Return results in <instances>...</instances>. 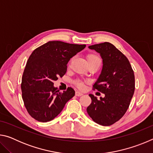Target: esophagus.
I'll return each instance as SVG.
<instances>
[{
    "instance_id": "esophagus-1",
    "label": "esophagus",
    "mask_w": 153,
    "mask_h": 153,
    "mask_svg": "<svg viewBox=\"0 0 153 153\" xmlns=\"http://www.w3.org/2000/svg\"><path fill=\"white\" fill-rule=\"evenodd\" d=\"M83 95V93L79 92V91H76V96H77V97H80V96Z\"/></svg>"
}]
</instances>
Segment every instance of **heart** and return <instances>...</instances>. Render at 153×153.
Masks as SVG:
<instances>
[{"label": "heart", "instance_id": "heart-1", "mask_svg": "<svg viewBox=\"0 0 153 153\" xmlns=\"http://www.w3.org/2000/svg\"><path fill=\"white\" fill-rule=\"evenodd\" d=\"M99 58L97 56H96L94 55H90L88 56V61H92V60H94V59H98ZM74 84L76 85V86L77 88H79V89H83L84 88V83L81 80H76V81L74 82Z\"/></svg>", "mask_w": 153, "mask_h": 153}]
</instances>
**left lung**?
<instances>
[{
	"mask_svg": "<svg viewBox=\"0 0 153 153\" xmlns=\"http://www.w3.org/2000/svg\"><path fill=\"white\" fill-rule=\"evenodd\" d=\"M100 54L102 68L94 89L105 94L99 100L89 94L92 102L87 113L98 124L109 126L123 117L128 110L135 90V77L128 59L109 42L89 46Z\"/></svg>",
	"mask_w": 153,
	"mask_h": 153,
	"instance_id": "1",
	"label": "left lung"
}]
</instances>
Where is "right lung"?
I'll list each match as a JSON object with an SVG mask.
<instances>
[{
	"mask_svg": "<svg viewBox=\"0 0 153 153\" xmlns=\"http://www.w3.org/2000/svg\"><path fill=\"white\" fill-rule=\"evenodd\" d=\"M86 45L49 41L35 49L25 65L22 80V98L28 113L36 120L48 122L60 113L75 95L67 88L60 92L54 81L63 77L70 59Z\"/></svg>",
	"mask_w": 153,
	"mask_h": 153,
	"instance_id": "1",
	"label": "right lung"
}]
</instances>
